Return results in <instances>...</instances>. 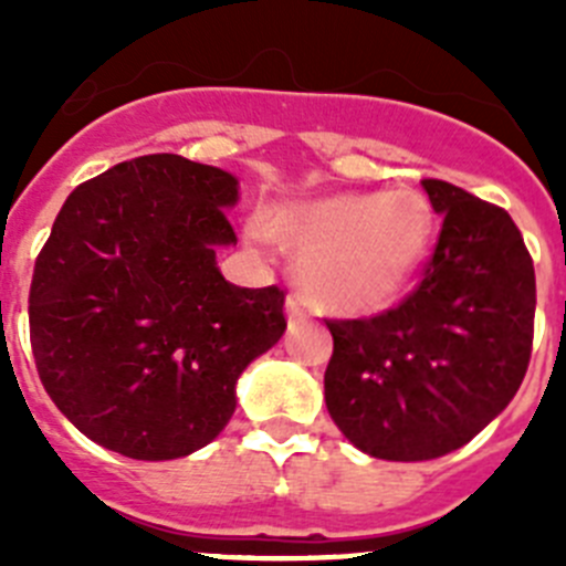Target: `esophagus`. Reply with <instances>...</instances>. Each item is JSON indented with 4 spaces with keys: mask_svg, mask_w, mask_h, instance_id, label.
Listing matches in <instances>:
<instances>
[{
    "mask_svg": "<svg viewBox=\"0 0 566 566\" xmlns=\"http://www.w3.org/2000/svg\"><path fill=\"white\" fill-rule=\"evenodd\" d=\"M286 314L292 319H303L308 314V303H306V297H303V294H297V292H292L286 297Z\"/></svg>",
    "mask_w": 566,
    "mask_h": 566,
    "instance_id": "obj_1",
    "label": "esophagus"
}]
</instances>
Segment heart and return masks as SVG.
<instances>
[{"instance_id": "heart-1", "label": "heart", "mask_w": 566, "mask_h": 566, "mask_svg": "<svg viewBox=\"0 0 566 566\" xmlns=\"http://www.w3.org/2000/svg\"><path fill=\"white\" fill-rule=\"evenodd\" d=\"M272 227L300 254V280L314 303L339 314H368L394 303L424 263L433 238L431 209L413 192L294 203L274 212Z\"/></svg>"}]
</instances>
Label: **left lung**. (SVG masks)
I'll list each match as a JSON object with an SVG mask.
<instances>
[{"label": "left lung", "instance_id": "1", "mask_svg": "<svg viewBox=\"0 0 566 566\" xmlns=\"http://www.w3.org/2000/svg\"><path fill=\"white\" fill-rule=\"evenodd\" d=\"M442 229L419 283L374 317L326 319V408L363 453L422 462L507 408L533 352L536 272L507 212L424 178Z\"/></svg>", "mask_w": 566, "mask_h": 566}]
</instances>
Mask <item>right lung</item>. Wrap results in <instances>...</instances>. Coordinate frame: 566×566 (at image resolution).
<instances>
[{"label": "right lung", "instance_id": "1", "mask_svg": "<svg viewBox=\"0 0 566 566\" xmlns=\"http://www.w3.org/2000/svg\"><path fill=\"white\" fill-rule=\"evenodd\" d=\"M234 175L172 153L78 184L33 266L30 348L44 391L87 439L144 462L212 442L240 371L286 332V292L232 286Z\"/></svg>", "mask_w": 566, "mask_h": 566}]
</instances>
